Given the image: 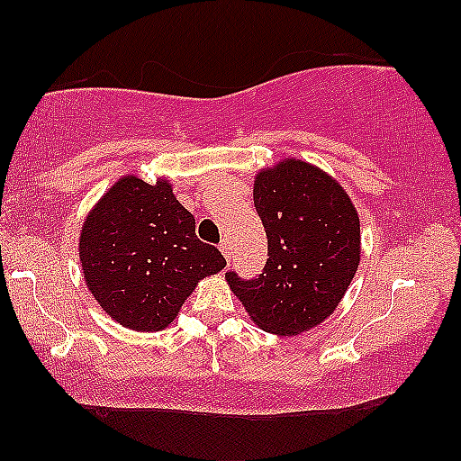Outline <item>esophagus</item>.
<instances>
[{
  "label": "esophagus",
  "mask_w": 461,
  "mask_h": 461,
  "mask_svg": "<svg viewBox=\"0 0 461 461\" xmlns=\"http://www.w3.org/2000/svg\"><path fill=\"white\" fill-rule=\"evenodd\" d=\"M220 249H222V254L226 256V260H230V245H229V241H226V239H224L222 243H220Z\"/></svg>",
  "instance_id": "obj_1"
}]
</instances>
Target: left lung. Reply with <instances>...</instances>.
Listing matches in <instances>:
<instances>
[{
	"label": "left lung",
	"instance_id": "8db88e82",
	"mask_svg": "<svg viewBox=\"0 0 461 461\" xmlns=\"http://www.w3.org/2000/svg\"><path fill=\"white\" fill-rule=\"evenodd\" d=\"M254 207L268 239V258L254 279L226 273L230 290L267 332L292 337L321 324L360 262L354 203L328 173L288 158L256 176Z\"/></svg>",
	"mask_w": 461,
	"mask_h": 461
}]
</instances>
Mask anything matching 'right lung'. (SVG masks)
Returning <instances> with one entry per match:
<instances>
[{"label": "right lung", "mask_w": 461, "mask_h": 461, "mask_svg": "<svg viewBox=\"0 0 461 461\" xmlns=\"http://www.w3.org/2000/svg\"><path fill=\"white\" fill-rule=\"evenodd\" d=\"M86 285L110 318L131 330L157 332L176 320L199 279L222 271L224 256L194 232V216L171 184L118 179L80 232Z\"/></svg>", "instance_id": "right-lung-1"}]
</instances>
